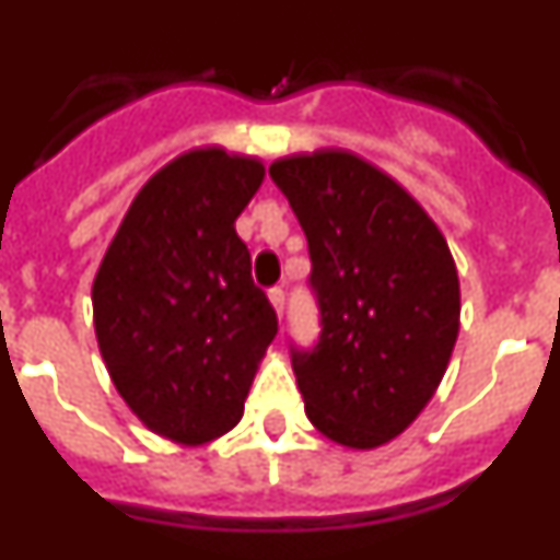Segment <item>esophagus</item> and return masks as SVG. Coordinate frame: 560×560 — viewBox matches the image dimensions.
Masks as SVG:
<instances>
[{"instance_id":"obj_1","label":"esophagus","mask_w":560,"mask_h":560,"mask_svg":"<svg viewBox=\"0 0 560 560\" xmlns=\"http://www.w3.org/2000/svg\"><path fill=\"white\" fill-rule=\"evenodd\" d=\"M269 300H271V305H275L277 314L283 316V311H285V289H283V285H275V289H269Z\"/></svg>"}]
</instances>
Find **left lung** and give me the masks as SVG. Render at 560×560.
Here are the masks:
<instances>
[{
    "label": "left lung",
    "instance_id": "left-lung-1",
    "mask_svg": "<svg viewBox=\"0 0 560 560\" xmlns=\"http://www.w3.org/2000/svg\"><path fill=\"white\" fill-rule=\"evenodd\" d=\"M308 241L319 336L291 341L305 412L325 438L375 448L420 415L459 330L457 266L423 207L348 151L269 167Z\"/></svg>",
    "mask_w": 560,
    "mask_h": 560
}]
</instances>
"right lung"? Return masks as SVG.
Masks as SVG:
<instances>
[{"label":"right lung","mask_w":560,"mask_h":560,"mask_svg":"<svg viewBox=\"0 0 560 560\" xmlns=\"http://www.w3.org/2000/svg\"><path fill=\"white\" fill-rule=\"evenodd\" d=\"M264 165L221 148L162 167L133 199L92 289L103 361L156 434L207 443L235 427L277 314L235 219Z\"/></svg>","instance_id":"add662e5"}]
</instances>
